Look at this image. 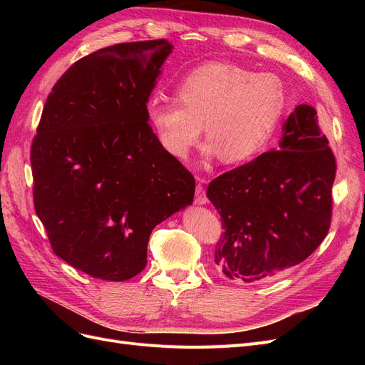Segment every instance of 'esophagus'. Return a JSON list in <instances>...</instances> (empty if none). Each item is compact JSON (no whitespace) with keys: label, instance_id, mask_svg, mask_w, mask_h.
<instances>
[{"label":"esophagus","instance_id":"1","mask_svg":"<svg viewBox=\"0 0 365 365\" xmlns=\"http://www.w3.org/2000/svg\"><path fill=\"white\" fill-rule=\"evenodd\" d=\"M207 195H205V189L202 184H197L196 185V193H195V204L196 205H204L207 204Z\"/></svg>","mask_w":365,"mask_h":365}]
</instances>
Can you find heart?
I'll list each match as a JSON object with an SVG mask.
<instances>
[{
    "mask_svg": "<svg viewBox=\"0 0 365 365\" xmlns=\"http://www.w3.org/2000/svg\"><path fill=\"white\" fill-rule=\"evenodd\" d=\"M176 101L153 97L148 120L163 149L184 160L205 126L204 157L227 164L245 163L268 146L286 106L283 82L231 62H208L184 76Z\"/></svg>",
    "mask_w": 365,
    "mask_h": 365,
    "instance_id": "1",
    "label": "heart"
}]
</instances>
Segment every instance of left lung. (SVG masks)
<instances>
[{
    "instance_id": "8db88e82",
    "label": "left lung",
    "mask_w": 365,
    "mask_h": 365,
    "mask_svg": "<svg viewBox=\"0 0 365 365\" xmlns=\"http://www.w3.org/2000/svg\"><path fill=\"white\" fill-rule=\"evenodd\" d=\"M279 149L208 184L225 230L215 262L231 280L282 274L311 256L329 231L336 163L312 106L298 105L286 118Z\"/></svg>"
}]
</instances>
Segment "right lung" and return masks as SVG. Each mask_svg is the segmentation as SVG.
Wrapping results in <instances>:
<instances>
[{"instance_id": "right-lung-1", "label": "right lung", "mask_w": 365, "mask_h": 365, "mask_svg": "<svg viewBox=\"0 0 365 365\" xmlns=\"http://www.w3.org/2000/svg\"><path fill=\"white\" fill-rule=\"evenodd\" d=\"M173 46L126 42L53 86L31 145L33 201L58 257L94 279L145 269L152 230L192 205L195 178L163 149L148 102Z\"/></svg>"}]
</instances>
